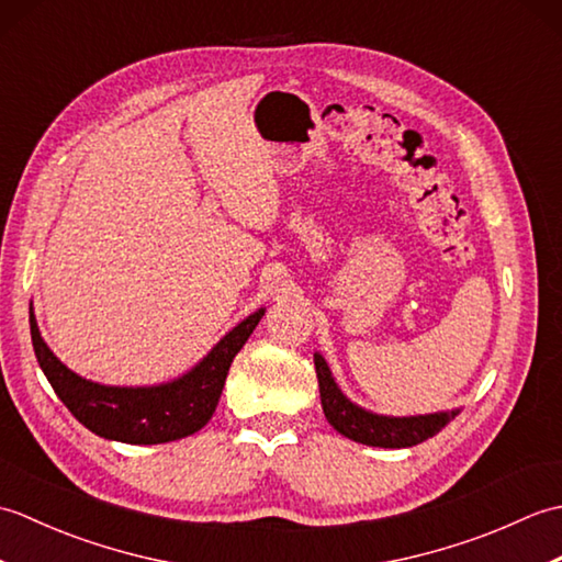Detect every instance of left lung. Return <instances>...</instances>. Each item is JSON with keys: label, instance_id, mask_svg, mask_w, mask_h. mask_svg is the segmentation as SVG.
Listing matches in <instances>:
<instances>
[{"label": "left lung", "instance_id": "8db88e82", "mask_svg": "<svg viewBox=\"0 0 562 562\" xmlns=\"http://www.w3.org/2000/svg\"><path fill=\"white\" fill-rule=\"evenodd\" d=\"M316 376H318V391H321V405H324L326 420L338 429L342 437L352 441H360L367 447H384V449H405L415 447L420 441L435 437L441 432V427H447L453 417L461 413V408L453 411H439L427 415H379L362 408V405L352 403L340 386L333 379L330 367L326 357L321 352H314Z\"/></svg>", "mask_w": 562, "mask_h": 562}]
</instances>
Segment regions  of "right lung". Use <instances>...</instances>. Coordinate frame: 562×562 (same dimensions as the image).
Returning a JSON list of instances; mask_svg holds the SVG:
<instances>
[{
  "instance_id": "obj_1",
  "label": "right lung",
  "mask_w": 562,
  "mask_h": 562,
  "mask_svg": "<svg viewBox=\"0 0 562 562\" xmlns=\"http://www.w3.org/2000/svg\"><path fill=\"white\" fill-rule=\"evenodd\" d=\"M266 308H258L236 324L202 360L178 379L154 386H109L71 372L47 348L31 308V340L43 374L57 398L93 435L125 445H164L210 423L217 408L226 374L238 350L244 348Z\"/></svg>"
}]
</instances>
